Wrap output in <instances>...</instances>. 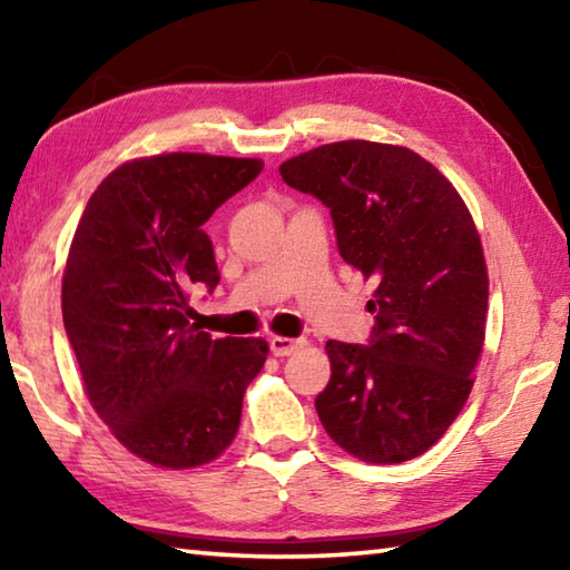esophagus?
<instances>
[{"label":"esophagus","instance_id":"esophagus-1","mask_svg":"<svg viewBox=\"0 0 570 570\" xmlns=\"http://www.w3.org/2000/svg\"><path fill=\"white\" fill-rule=\"evenodd\" d=\"M302 344H304L302 340H292V336H272V340H268V346H272V354H276V356L294 354Z\"/></svg>","mask_w":570,"mask_h":570}]
</instances>
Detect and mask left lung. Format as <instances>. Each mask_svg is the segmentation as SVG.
Wrapping results in <instances>:
<instances>
[{"label": "left lung", "instance_id": "1", "mask_svg": "<svg viewBox=\"0 0 570 570\" xmlns=\"http://www.w3.org/2000/svg\"><path fill=\"white\" fill-rule=\"evenodd\" d=\"M286 186L330 208L342 258L372 278L370 340H330L316 412L364 462H404L445 435L472 390L488 314V268L465 204L400 146L342 140L282 163Z\"/></svg>", "mask_w": 570, "mask_h": 570}]
</instances>
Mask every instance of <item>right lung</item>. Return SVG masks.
Here are the masks:
<instances>
[{"label":"right lung","mask_w":570,"mask_h":570,"mask_svg":"<svg viewBox=\"0 0 570 570\" xmlns=\"http://www.w3.org/2000/svg\"><path fill=\"white\" fill-rule=\"evenodd\" d=\"M264 163L204 153L130 160L92 193L62 276V320L95 412L160 468L216 460L240 422L264 340L190 324V286L220 282L206 220Z\"/></svg>","instance_id":"add662e5"}]
</instances>
